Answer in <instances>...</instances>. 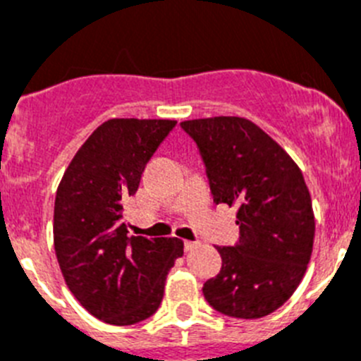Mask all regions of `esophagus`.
I'll list each match as a JSON object with an SVG mask.
<instances>
[{
  "label": "esophagus",
  "mask_w": 361,
  "mask_h": 361,
  "mask_svg": "<svg viewBox=\"0 0 361 361\" xmlns=\"http://www.w3.org/2000/svg\"><path fill=\"white\" fill-rule=\"evenodd\" d=\"M199 242H191V240H186L184 242V250L186 251H193V250H197V247H199Z\"/></svg>",
  "instance_id": "esophagus-1"
}]
</instances>
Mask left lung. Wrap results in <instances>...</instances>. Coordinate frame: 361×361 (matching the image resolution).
<instances>
[{"label": "left lung", "mask_w": 361, "mask_h": 361, "mask_svg": "<svg viewBox=\"0 0 361 361\" xmlns=\"http://www.w3.org/2000/svg\"><path fill=\"white\" fill-rule=\"evenodd\" d=\"M180 126L199 146L213 200L238 206L240 238L216 247L222 267L204 283V298L228 317H267L291 298L311 260L314 213L304 175L250 119L220 116Z\"/></svg>", "instance_id": "1"}]
</instances>
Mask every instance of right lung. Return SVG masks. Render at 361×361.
Segmentation results:
<instances>
[{
	"instance_id": "obj_1",
	"label": "right lung",
	"mask_w": 361,
	"mask_h": 361,
	"mask_svg": "<svg viewBox=\"0 0 361 361\" xmlns=\"http://www.w3.org/2000/svg\"><path fill=\"white\" fill-rule=\"evenodd\" d=\"M177 121L110 119L94 130L63 175L54 206V247L65 282L99 320L132 325L157 311L183 257L178 238L128 237L123 206L146 162Z\"/></svg>"
}]
</instances>
